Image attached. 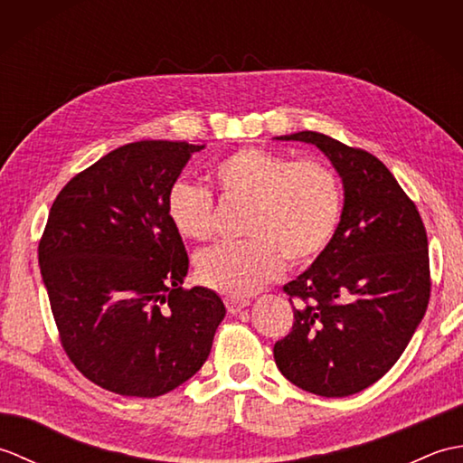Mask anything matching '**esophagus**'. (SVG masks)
<instances>
[{"label": "esophagus", "mask_w": 463, "mask_h": 463, "mask_svg": "<svg viewBox=\"0 0 463 463\" xmlns=\"http://www.w3.org/2000/svg\"><path fill=\"white\" fill-rule=\"evenodd\" d=\"M224 304H226V310H229L231 314H239L242 308L249 307V300L247 298H224Z\"/></svg>", "instance_id": "esophagus-1"}]
</instances>
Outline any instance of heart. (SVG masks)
<instances>
[{"mask_svg": "<svg viewBox=\"0 0 463 463\" xmlns=\"http://www.w3.org/2000/svg\"><path fill=\"white\" fill-rule=\"evenodd\" d=\"M211 179L226 201L247 203L241 226L247 239L196 254V277L226 297L260 290L279 277L284 257L292 264L318 259L338 231L342 189L324 161H292L264 146H241L213 166ZM165 211L183 239L204 241L213 234V194L201 184H171Z\"/></svg>", "mask_w": 463, "mask_h": 463, "instance_id": "b5f03b06", "label": "heart"}]
</instances>
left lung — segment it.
Here are the masks:
<instances>
[{"label":"left lung","mask_w":463,"mask_h":463,"mask_svg":"<svg viewBox=\"0 0 463 463\" xmlns=\"http://www.w3.org/2000/svg\"><path fill=\"white\" fill-rule=\"evenodd\" d=\"M277 139L317 145L328 156L344 184V209L328 249L284 284L294 324L274 344V362L312 394L352 396L394 366L424 318L431 287L424 222L368 151L317 131Z\"/></svg>","instance_id":"8db88e82"}]
</instances>
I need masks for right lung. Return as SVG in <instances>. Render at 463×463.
Here are the masks:
<instances>
[{"label":"right lung","mask_w":463,"mask_h":463,"mask_svg":"<svg viewBox=\"0 0 463 463\" xmlns=\"http://www.w3.org/2000/svg\"><path fill=\"white\" fill-rule=\"evenodd\" d=\"M204 145L137 141L69 181L39 241V269L65 354L115 394L156 398L209 358L224 304L181 284L189 257L165 203Z\"/></svg>","instance_id":"obj_1"}]
</instances>
